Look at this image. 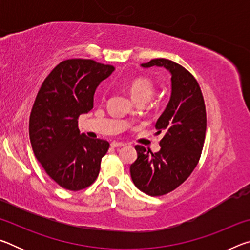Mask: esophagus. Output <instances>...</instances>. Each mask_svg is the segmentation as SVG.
Segmentation results:
<instances>
[{
    "label": "esophagus",
    "mask_w": 250,
    "mask_h": 250,
    "mask_svg": "<svg viewBox=\"0 0 250 250\" xmlns=\"http://www.w3.org/2000/svg\"><path fill=\"white\" fill-rule=\"evenodd\" d=\"M125 146V143H122V142H116V141L111 142V146L112 147H121V146Z\"/></svg>",
    "instance_id": "1"
}]
</instances>
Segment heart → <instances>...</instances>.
Segmentation results:
<instances>
[{"label": "heart", "instance_id": "b5f03b06", "mask_svg": "<svg viewBox=\"0 0 250 250\" xmlns=\"http://www.w3.org/2000/svg\"><path fill=\"white\" fill-rule=\"evenodd\" d=\"M130 92L135 101H147L154 92V84L149 78L138 77L132 80L130 84Z\"/></svg>", "mask_w": 250, "mask_h": 250}]
</instances>
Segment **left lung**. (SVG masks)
Listing matches in <instances>:
<instances>
[{
  "label": "left lung",
  "instance_id": "1",
  "mask_svg": "<svg viewBox=\"0 0 250 250\" xmlns=\"http://www.w3.org/2000/svg\"><path fill=\"white\" fill-rule=\"evenodd\" d=\"M159 66L170 71L172 94L155 124L161 150L153 153L135 146L138 159L131 164L134 185L150 196L174 191L192 174L200 161L206 133V109L197 80L183 66L166 58L152 59L142 67Z\"/></svg>",
  "mask_w": 250,
  "mask_h": 250
}]
</instances>
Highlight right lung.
I'll return each instance as SVG.
<instances>
[{"instance_id":"1","label":"right lung","mask_w":250,"mask_h":250,"mask_svg":"<svg viewBox=\"0 0 250 250\" xmlns=\"http://www.w3.org/2000/svg\"><path fill=\"white\" fill-rule=\"evenodd\" d=\"M115 67L92 59H67L42 83L29 116V139L36 159L50 179L80 191L98 177L109 142L79 133L78 118L94 108L96 88Z\"/></svg>"}]
</instances>
